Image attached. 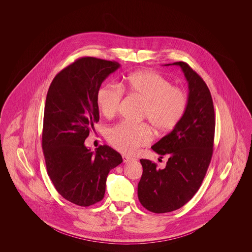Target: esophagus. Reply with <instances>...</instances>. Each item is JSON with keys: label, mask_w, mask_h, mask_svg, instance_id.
<instances>
[{"label": "esophagus", "mask_w": 252, "mask_h": 252, "mask_svg": "<svg viewBox=\"0 0 252 252\" xmlns=\"http://www.w3.org/2000/svg\"><path fill=\"white\" fill-rule=\"evenodd\" d=\"M122 158H123V161L124 162H129V161H131V160L134 159L131 157L126 156V155H123Z\"/></svg>", "instance_id": "1"}]
</instances>
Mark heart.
Wrapping results in <instances>:
<instances>
[{
  "mask_svg": "<svg viewBox=\"0 0 252 252\" xmlns=\"http://www.w3.org/2000/svg\"><path fill=\"white\" fill-rule=\"evenodd\" d=\"M124 92L144 103L141 120L147 121L158 134L174 130L183 119L188 108L186 92L153 71H138L125 77L120 86H102L96 94L101 113L111 118L119 111ZM153 139L150 127L145 124L121 123L107 131V140L115 149L132 154Z\"/></svg>",
  "mask_w": 252,
  "mask_h": 252,
  "instance_id": "1",
  "label": "heart"
}]
</instances>
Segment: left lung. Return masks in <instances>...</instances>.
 <instances>
[{"label": "left lung", "instance_id": "left-lung-1", "mask_svg": "<svg viewBox=\"0 0 252 252\" xmlns=\"http://www.w3.org/2000/svg\"><path fill=\"white\" fill-rule=\"evenodd\" d=\"M188 81V108L179 126L161 138L152 149L167 156L164 169L140 159L143 175L138 197L144 208L155 214L176 211L192 199L200 188L210 165L216 129L212 95L203 79L186 62H175Z\"/></svg>", "mask_w": 252, "mask_h": 252}]
</instances>
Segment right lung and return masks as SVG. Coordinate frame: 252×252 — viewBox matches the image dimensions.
Segmentation results:
<instances>
[{
  "mask_svg": "<svg viewBox=\"0 0 252 252\" xmlns=\"http://www.w3.org/2000/svg\"><path fill=\"white\" fill-rule=\"evenodd\" d=\"M119 67L116 61L80 58L60 71L49 87L42 128L47 173L60 195L81 207L104 198L109 171L123 161L107 144L95 153L84 144L99 121L97 92Z\"/></svg>",
  "mask_w": 252,
  "mask_h": 252,
  "instance_id": "obj_1",
  "label": "right lung"
}]
</instances>
